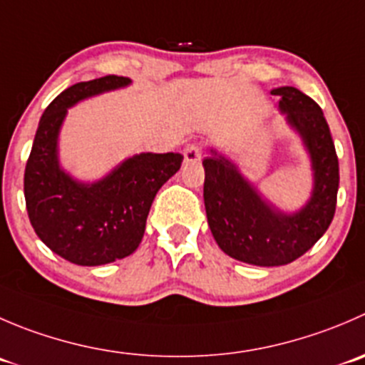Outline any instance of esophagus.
Returning a JSON list of instances; mask_svg holds the SVG:
<instances>
[{"instance_id":"34e87169","label":"esophagus","mask_w":365,"mask_h":365,"mask_svg":"<svg viewBox=\"0 0 365 365\" xmlns=\"http://www.w3.org/2000/svg\"><path fill=\"white\" fill-rule=\"evenodd\" d=\"M183 157L185 162H197L201 158V144H189V146L183 150Z\"/></svg>"}]
</instances>
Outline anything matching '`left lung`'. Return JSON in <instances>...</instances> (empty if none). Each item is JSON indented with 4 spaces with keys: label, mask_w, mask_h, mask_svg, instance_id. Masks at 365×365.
I'll use <instances>...</instances> for the list:
<instances>
[{
    "label": "left lung",
    "mask_w": 365,
    "mask_h": 365,
    "mask_svg": "<svg viewBox=\"0 0 365 365\" xmlns=\"http://www.w3.org/2000/svg\"><path fill=\"white\" fill-rule=\"evenodd\" d=\"M280 110L302 135L314 169V192L296 214L265 203L235 165L212 151L203 160L208 226L226 255L246 264L285 265L305 255L330 226L337 205L339 158L319 105L296 87L272 88Z\"/></svg>",
    "instance_id": "obj_1"
}]
</instances>
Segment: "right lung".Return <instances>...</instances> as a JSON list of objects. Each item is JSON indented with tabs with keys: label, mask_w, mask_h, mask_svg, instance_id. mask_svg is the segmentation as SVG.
<instances>
[{
	"label": "right lung",
	"mask_w": 365,
	"mask_h": 365,
	"mask_svg": "<svg viewBox=\"0 0 365 365\" xmlns=\"http://www.w3.org/2000/svg\"><path fill=\"white\" fill-rule=\"evenodd\" d=\"M128 83L130 78L108 74L71 85L38 121L24 169L28 217L38 239L73 264L103 265L132 255L158 189L182 165L180 153H140L93 185L74 182L60 169L56 139L67 108Z\"/></svg>",
	"instance_id": "1"
}]
</instances>
